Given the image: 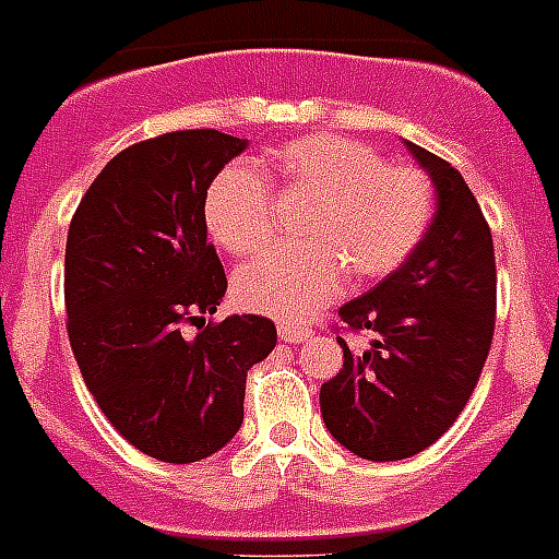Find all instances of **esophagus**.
<instances>
[{"instance_id":"34e87169","label":"esophagus","mask_w":559,"mask_h":559,"mask_svg":"<svg viewBox=\"0 0 559 559\" xmlns=\"http://www.w3.org/2000/svg\"><path fill=\"white\" fill-rule=\"evenodd\" d=\"M280 337H283L285 343H302L311 337V329L300 323H280Z\"/></svg>"}]
</instances>
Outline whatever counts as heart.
<instances>
[{
	"mask_svg": "<svg viewBox=\"0 0 559 559\" xmlns=\"http://www.w3.org/2000/svg\"><path fill=\"white\" fill-rule=\"evenodd\" d=\"M311 195L300 236L308 245L274 251L234 276L236 302L276 320H306L337 297L346 274L366 283L392 274L421 242L432 213L430 178L386 164L346 135H306L276 146L262 176L230 164L204 195L210 239L227 253H253L271 239V195Z\"/></svg>",
	"mask_w": 559,
	"mask_h": 559,
	"instance_id": "heart-1",
	"label": "heart"
}]
</instances>
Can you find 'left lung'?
<instances>
[{
	"instance_id": "8db88e82",
	"label": "left lung",
	"mask_w": 559,
	"mask_h": 559,
	"mask_svg": "<svg viewBox=\"0 0 559 559\" xmlns=\"http://www.w3.org/2000/svg\"><path fill=\"white\" fill-rule=\"evenodd\" d=\"M432 178L436 213L415 251L364 297L341 308L369 349L343 337V369L320 386L323 424L369 462H399L453 427L488 360L497 317V262L481 207L462 173L404 141Z\"/></svg>"
}]
</instances>
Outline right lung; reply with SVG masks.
<instances>
[{
  "label": "right lung",
  "mask_w": 559,
  "mask_h": 559,
  "mask_svg": "<svg viewBox=\"0 0 559 559\" xmlns=\"http://www.w3.org/2000/svg\"><path fill=\"white\" fill-rule=\"evenodd\" d=\"M248 141L185 129L100 169L69 225L66 311L80 374L109 424L146 456L202 462L242 427L248 369L276 346L267 317L207 323L227 292L204 195ZM202 322L195 338L180 325Z\"/></svg>",
  "instance_id": "1"
}]
</instances>
